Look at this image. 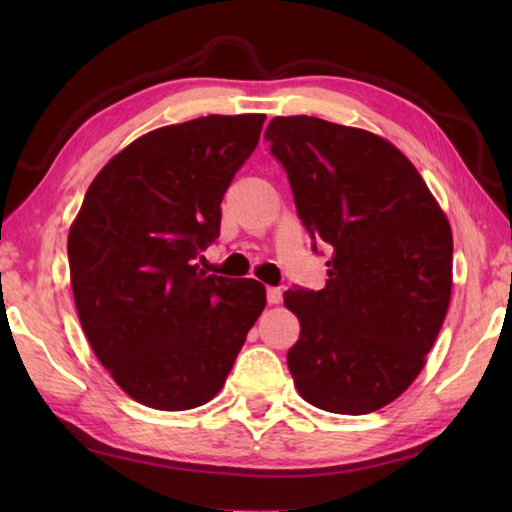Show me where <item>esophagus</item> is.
<instances>
[{"label": "esophagus", "instance_id": "obj_1", "mask_svg": "<svg viewBox=\"0 0 512 512\" xmlns=\"http://www.w3.org/2000/svg\"><path fill=\"white\" fill-rule=\"evenodd\" d=\"M266 300H268V305H280V302H282V291L275 289V287H268L266 289Z\"/></svg>", "mask_w": 512, "mask_h": 512}]
</instances>
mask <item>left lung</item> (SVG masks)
<instances>
[{
  "instance_id": "left-lung-1",
  "label": "left lung",
  "mask_w": 512,
  "mask_h": 512,
  "mask_svg": "<svg viewBox=\"0 0 512 512\" xmlns=\"http://www.w3.org/2000/svg\"><path fill=\"white\" fill-rule=\"evenodd\" d=\"M264 140L309 235L332 248L325 289L284 291L300 320L287 363L302 400L363 415L427 363L452 298V228L418 169L384 137L296 115Z\"/></svg>"
}]
</instances>
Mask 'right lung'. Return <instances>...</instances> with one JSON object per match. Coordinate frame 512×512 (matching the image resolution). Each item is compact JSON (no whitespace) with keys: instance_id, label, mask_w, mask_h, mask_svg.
I'll return each instance as SVG.
<instances>
[{"instance_id":"right-lung-1","label":"right lung","mask_w":512,"mask_h":512,"mask_svg":"<svg viewBox=\"0 0 512 512\" xmlns=\"http://www.w3.org/2000/svg\"><path fill=\"white\" fill-rule=\"evenodd\" d=\"M266 115H207L137 137L88 187L69 228L76 311L92 352L135 402L203 406L221 391L264 284L194 262L219 237L223 194Z\"/></svg>"}]
</instances>
